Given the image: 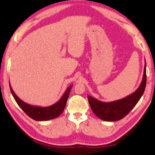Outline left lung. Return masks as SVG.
<instances>
[{"label": "left lung", "mask_w": 155, "mask_h": 155, "mask_svg": "<svg viewBox=\"0 0 155 155\" xmlns=\"http://www.w3.org/2000/svg\"><path fill=\"white\" fill-rule=\"evenodd\" d=\"M146 68L147 65L145 61L143 79L140 84L133 93L124 98L107 103L98 101L92 96L87 95L89 104L96 116L102 120L107 121V122H114L124 118L126 115L128 114L130 111L135 107L144 92L146 84H147Z\"/></svg>", "instance_id": "obj_1"}]
</instances>
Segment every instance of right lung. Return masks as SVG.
I'll use <instances>...</instances> for the list:
<instances>
[{
  "mask_svg": "<svg viewBox=\"0 0 155 155\" xmlns=\"http://www.w3.org/2000/svg\"><path fill=\"white\" fill-rule=\"evenodd\" d=\"M9 87L12 95L18 106L22 108L28 117L36 121H48L59 117L63 113L64 108L65 107L69 94H70L71 90L72 88V85L69 86L63 95L61 97V98L55 104L49 106H47V107H41V106L30 105L24 102L15 93L11 87L10 83Z\"/></svg>",
  "mask_w": 155,
  "mask_h": 155,
  "instance_id": "add662e5",
  "label": "right lung"
}]
</instances>
